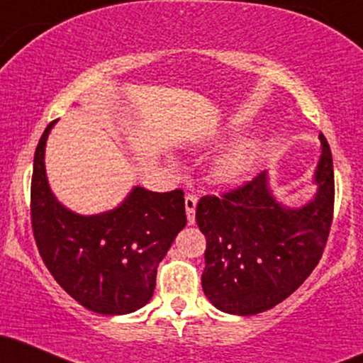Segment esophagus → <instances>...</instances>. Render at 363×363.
Segmentation results:
<instances>
[{"instance_id":"obj_1","label":"esophagus","mask_w":363,"mask_h":363,"mask_svg":"<svg viewBox=\"0 0 363 363\" xmlns=\"http://www.w3.org/2000/svg\"><path fill=\"white\" fill-rule=\"evenodd\" d=\"M196 194H186L184 205H186V215H188L189 224H194V210H196Z\"/></svg>"}]
</instances>
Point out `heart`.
I'll return each mask as SVG.
<instances>
[{
    "label": "heart",
    "mask_w": 363,
    "mask_h": 363,
    "mask_svg": "<svg viewBox=\"0 0 363 363\" xmlns=\"http://www.w3.org/2000/svg\"><path fill=\"white\" fill-rule=\"evenodd\" d=\"M260 157V145L246 141L230 148L213 165V177L218 182H234L245 177Z\"/></svg>",
    "instance_id": "1"
}]
</instances>
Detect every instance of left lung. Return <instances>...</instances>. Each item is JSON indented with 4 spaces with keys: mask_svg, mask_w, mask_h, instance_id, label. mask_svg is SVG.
<instances>
[{
    "mask_svg": "<svg viewBox=\"0 0 363 363\" xmlns=\"http://www.w3.org/2000/svg\"><path fill=\"white\" fill-rule=\"evenodd\" d=\"M315 170V198L289 208L274 198L267 172L240 188L198 201L206 238L201 286L218 310L255 315L281 303L315 269L334 212V170L328 139Z\"/></svg>",
    "mask_w": 363,
    "mask_h": 363,
    "instance_id": "8db88e82",
    "label": "left lung"
}]
</instances>
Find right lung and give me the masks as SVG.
<instances>
[{
    "instance_id": "right-lung-1",
    "label": "right lung",
    "mask_w": 363,
    "mask_h": 363,
    "mask_svg": "<svg viewBox=\"0 0 363 363\" xmlns=\"http://www.w3.org/2000/svg\"><path fill=\"white\" fill-rule=\"evenodd\" d=\"M55 122L39 139L30 182L39 255L55 281L91 312H136L153 296L158 264L184 229V193H153L136 186L110 212H70L53 196L46 179L45 146Z\"/></svg>"
}]
</instances>
